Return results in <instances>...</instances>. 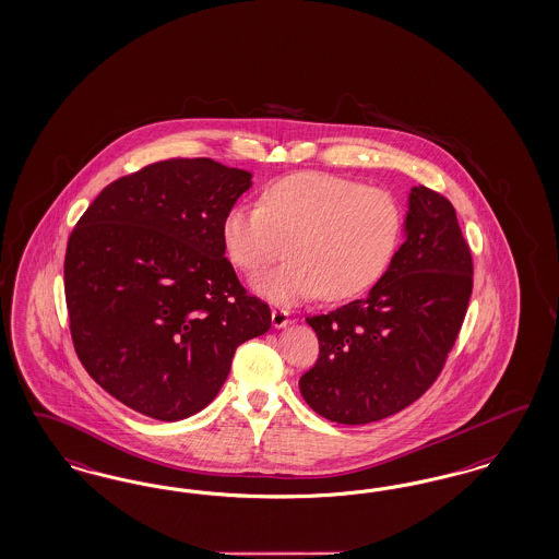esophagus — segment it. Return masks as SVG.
Returning <instances> with one entry per match:
<instances>
[{
  "instance_id": "obj_1",
  "label": "esophagus",
  "mask_w": 559,
  "mask_h": 559,
  "mask_svg": "<svg viewBox=\"0 0 559 559\" xmlns=\"http://www.w3.org/2000/svg\"><path fill=\"white\" fill-rule=\"evenodd\" d=\"M272 326L285 328L290 324L289 311L287 309L274 308L272 309Z\"/></svg>"
}]
</instances>
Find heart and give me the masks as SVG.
<instances>
[{"instance_id":"b5f03b06","label":"heart","mask_w":559,"mask_h":559,"mask_svg":"<svg viewBox=\"0 0 559 559\" xmlns=\"http://www.w3.org/2000/svg\"><path fill=\"white\" fill-rule=\"evenodd\" d=\"M405 227L399 200L380 188L304 171L274 181L260 204H235L221 225L223 246L243 272L262 269L287 240V262L251 278V289L290 306L322 293L348 299L373 287L390 266Z\"/></svg>"}]
</instances>
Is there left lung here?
<instances>
[{
    "label": "left lung",
    "instance_id": "1",
    "mask_svg": "<svg viewBox=\"0 0 559 559\" xmlns=\"http://www.w3.org/2000/svg\"><path fill=\"white\" fill-rule=\"evenodd\" d=\"M405 243L364 299L306 322L320 357L301 376V396L343 425L385 419L415 403L440 376L473 290V258L454 206L415 186Z\"/></svg>",
    "mask_w": 559,
    "mask_h": 559
}]
</instances>
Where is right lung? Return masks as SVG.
Segmentation results:
<instances>
[{
	"instance_id": "right-lung-1",
	"label": "right lung",
	"mask_w": 559,
	"mask_h": 559,
	"mask_svg": "<svg viewBox=\"0 0 559 559\" xmlns=\"http://www.w3.org/2000/svg\"><path fill=\"white\" fill-rule=\"evenodd\" d=\"M251 174L171 158L119 177L68 239L63 283L78 359L119 403L179 421L225 384L235 348L270 328L225 258L221 225Z\"/></svg>"
}]
</instances>
